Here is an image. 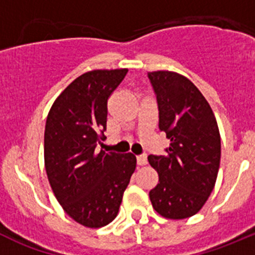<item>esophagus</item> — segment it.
I'll return each mask as SVG.
<instances>
[{
	"label": "esophagus",
	"mask_w": 255,
	"mask_h": 255,
	"mask_svg": "<svg viewBox=\"0 0 255 255\" xmlns=\"http://www.w3.org/2000/svg\"><path fill=\"white\" fill-rule=\"evenodd\" d=\"M136 162H138V164L139 166H145V164H147V155L145 154H143V155H138V157H136Z\"/></svg>",
	"instance_id": "1"
}]
</instances>
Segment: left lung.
<instances>
[{"label": "left lung", "mask_w": 255, "mask_h": 255, "mask_svg": "<svg viewBox=\"0 0 255 255\" xmlns=\"http://www.w3.org/2000/svg\"><path fill=\"white\" fill-rule=\"evenodd\" d=\"M159 110V129L170 139L164 155L148 157L158 172L149 191L153 208L168 220L194 216L217 180L221 136L211 106L186 76L168 70L148 73Z\"/></svg>", "instance_id": "obj_1"}]
</instances>
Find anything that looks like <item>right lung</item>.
Wrapping results in <instances>:
<instances>
[{"label": "right lung", "instance_id": "obj_1", "mask_svg": "<svg viewBox=\"0 0 255 255\" xmlns=\"http://www.w3.org/2000/svg\"><path fill=\"white\" fill-rule=\"evenodd\" d=\"M128 69L92 70L70 83L52 105L44 129L49 185L70 217L89 229L115 220L136 167L131 153H96L107 102Z\"/></svg>", "mask_w": 255, "mask_h": 255}]
</instances>
